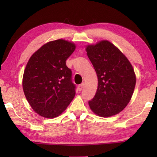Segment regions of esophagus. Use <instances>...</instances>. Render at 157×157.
<instances>
[{
    "label": "esophagus",
    "mask_w": 157,
    "mask_h": 157,
    "mask_svg": "<svg viewBox=\"0 0 157 157\" xmlns=\"http://www.w3.org/2000/svg\"><path fill=\"white\" fill-rule=\"evenodd\" d=\"M84 83H82V84H81L78 85V90H79V91H82V89L84 88Z\"/></svg>",
    "instance_id": "1"
}]
</instances>
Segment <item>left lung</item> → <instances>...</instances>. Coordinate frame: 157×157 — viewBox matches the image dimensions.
Instances as JSON below:
<instances>
[{"label": "left lung", "instance_id": "left-lung-1", "mask_svg": "<svg viewBox=\"0 0 157 157\" xmlns=\"http://www.w3.org/2000/svg\"><path fill=\"white\" fill-rule=\"evenodd\" d=\"M87 56L98 76V89L89 107L100 117L116 115L132 97L136 78L128 59L107 40L86 46Z\"/></svg>", "mask_w": 157, "mask_h": 157}]
</instances>
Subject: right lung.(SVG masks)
<instances>
[{"instance_id": "right-lung-1", "label": "right lung", "mask_w": 157, "mask_h": 157, "mask_svg": "<svg viewBox=\"0 0 157 157\" xmlns=\"http://www.w3.org/2000/svg\"><path fill=\"white\" fill-rule=\"evenodd\" d=\"M75 48L73 42L57 39L43 45L29 59L23 76V89L28 103L39 116L57 117L75 97L72 72L66 61Z\"/></svg>"}]
</instances>
